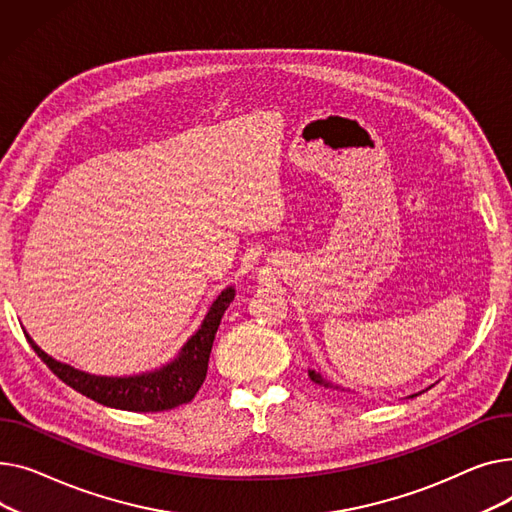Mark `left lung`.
I'll list each match as a JSON object with an SVG mask.
<instances>
[{
    "mask_svg": "<svg viewBox=\"0 0 512 512\" xmlns=\"http://www.w3.org/2000/svg\"><path fill=\"white\" fill-rule=\"evenodd\" d=\"M308 376L312 378V382H316V384H320V386H324V388L339 390V393H349V388H345V386H341V384H335V382L326 380V378H324L320 372H316V370H308ZM417 395H422V393H417ZM417 395H409V399H413V397H417Z\"/></svg>",
    "mask_w": 512,
    "mask_h": 512,
    "instance_id": "left-lung-1",
    "label": "left lung"
}]
</instances>
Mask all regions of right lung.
Wrapping results in <instances>:
<instances>
[{
    "mask_svg": "<svg viewBox=\"0 0 512 512\" xmlns=\"http://www.w3.org/2000/svg\"><path fill=\"white\" fill-rule=\"evenodd\" d=\"M235 289L229 285L223 289L213 304H210L204 320L196 333L184 343L171 362L150 372L134 376H97L82 372L70 364L57 362L47 355L30 335H24L35 349V353L47 364V368L80 395L93 399L101 405L124 409V411H167L177 405L192 401L202 386L208 370V357L213 349L217 328L229 304L233 302Z\"/></svg>",
    "mask_w": 512,
    "mask_h": 512,
    "instance_id": "right-lung-1",
    "label": "right lung"
}]
</instances>
